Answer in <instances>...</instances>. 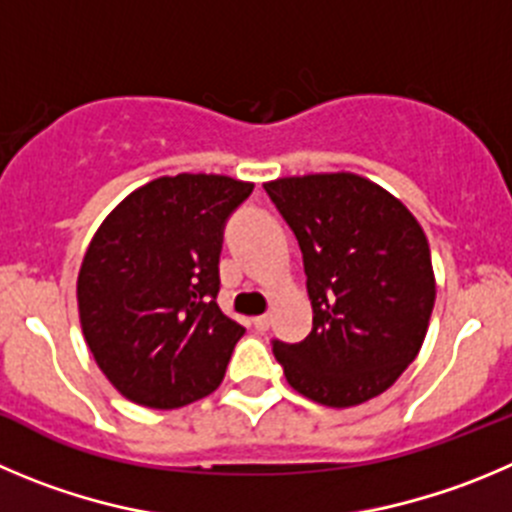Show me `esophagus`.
Segmentation results:
<instances>
[{"label":"esophagus","instance_id":"obj_1","mask_svg":"<svg viewBox=\"0 0 512 512\" xmlns=\"http://www.w3.org/2000/svg\"><path fill=\"white\" fill-rule=\"evenodd\" d=\"M252 323H255L257 331H267L270 328V315H257V318H252Z\"/></svg>","mask_w":512,"mask_h":512}]
</instances>
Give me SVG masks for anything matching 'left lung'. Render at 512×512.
<instances>
[{"mask_svg":"<svg viewBox=\"0 0 512 512\" xmlns=\"http://www.w3.org/2000/svg\"><path fill=\"white\" fill-rule=\"evenodd\" d=\"M265 191L303 252L313 308L305 341L272 343L285 379L333 409L384 394L417 358L437 298L422 224L351 171L283 176Z\"/></svg>","mask_w":512,"mask_h":512,"instance_id":"8db88e82","label":"left lung"}]
</instances>
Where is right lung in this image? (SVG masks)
<instances>
[{
	"label": "right lung",
	"mask_w": 512,
	"mask_h": 512,
	"mask_svg": "<svg viewBox=\"0 0 512 512\" xmlns=\"http://www.w3.org/2000/svg\"><path fill=\"white\" fill-rule=\"evenodd\" d=\"M250 181L159 176L95 229L78 310L95 364L133 404L179 409L212 394L245 328L217 305L222 227Z\"/></svg>",
	"instance_id": "obj_1"
}]
</instances>
